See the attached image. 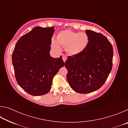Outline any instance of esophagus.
Wrapping results in <instances>:
<instances>
[{
    "instance_id": "1",
    "label": "esophagus",
    "mask_w": 128,
    "mask_h": 128,
    "mask_svg": "<svg viewBox=\"0 0 128 128\" xmlns=\"http://www.w3.org/2000/svg\"><path fill=\"white\" fill-rule=\"evenodd\" d=\"M62 60H63L64 62H66V61L67 59V57H66V56L65 55V54H62Z\"/></svg>"
}]
</instances>
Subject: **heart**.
I'll use <instances>...</instances> for the list:
<instances>
[{
	"label": "heart",
	"instance_id": "heart-1",
	"mask_svg": "<svg viewBox=\"0 0 128 128\" xmlns=\"http://www.w3.org/2000/svg\"><path fill=\"white\" fill-rule=\"evenodd\" d=\"M88 37L85 33H78L70 30L60 32L57 36L56 41L52 40V45L59 50L60 46L65 47L66 53L76 55L83 51L88 46Z\"/></svg>",
	"mask_w": 128,
	"mask_h": 128
}]
</instances>
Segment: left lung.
I'll return each instance as SVG.
<instances>
[{"label":"left lung","mask_w":128,"mask_h":128,"mask_svg":"<svg viewBox=\"0 0 128 128\" xmlns=\"http://www.w3.org/2000/svg\"><path fill=\"white\" fill-rule=\"evenodd\" d=\"M88 46L83 51L69 56L65 62L66 78L72 89L81 94L90 93L100 88L112 68L113 47L102 34L86 30Z\"/></svg>","instance_id":"1"}]
</instances>
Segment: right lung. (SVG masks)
I'll use <instances>...</instances> for the list:
<instances>
[{
    "label": "right lung",
    "mask_w": 128,
    "mask_h": 128,
    "mask_svg": "<svg viewBox=\"0 0 128 128\" xmlns=\"http://www.w3.org/2000/svg\"><path fill=\"white\" fill-rule=\"evenodd\" d=\"M54 26H36L21 36L12 53V64L17 83L34 96L47 94L52 79L64 66L61 55L53 58L50 55Z\"/></svg>",
    "instance_id": "obj_1"
}]
</instances>
